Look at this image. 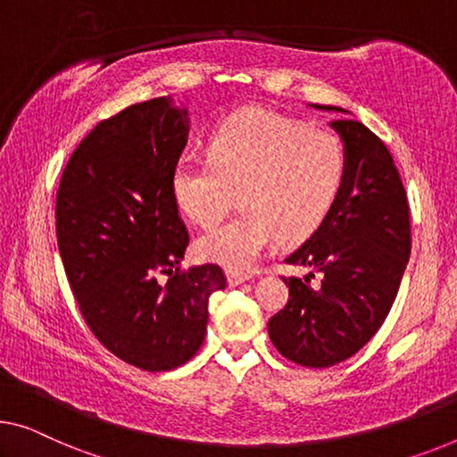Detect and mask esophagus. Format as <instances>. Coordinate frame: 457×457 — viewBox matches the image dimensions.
I'll list each match as a JSON object with an SVG mask.
<instances>
[{"mask_svg":"<svg viewBox=\"0 0 457 457\" xmlns=\"http://www.w3.org/2000/svg\"><path fill=\"white\" fill-rule=\"evenodd\" d=\"M250 281V275L246 272H237V270H228V283L229 287H237V285Z\"/></svg>","mask_w":457,"mask_h":457,"instance_id":"esophagus-1","label":"esophagus"}]
</instances>
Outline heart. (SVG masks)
<instances>
[{"instance_id": "obj_1", "label": "heart", "mask_w": 457, "mask_h": 457, "mask_svg": "<svg viewBox=\"0 0 457 457\" xmlns=\"http://www.w3.org/2000/svg\"><path fill=\"white\" fill-rule=\"evenodd\" d=\"M345 174V145L335 133L252 108L217 129L207 158L182 155L174 163L172 195L190 221L211 228L240 190L244 209L201 236L196 252L244 272L277 237L297 244L314 234L335 207Z\"/></svg>"}]
</instances>
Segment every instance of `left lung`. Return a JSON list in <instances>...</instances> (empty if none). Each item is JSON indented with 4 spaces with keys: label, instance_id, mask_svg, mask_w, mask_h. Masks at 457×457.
Returning <instances> with one entry per match:
<instances>
[{
    "label": "left lung",
    "instance_id": "8db88e82",
    "mask_svg": "<svg viewBox=\"0 0 457 457\" xmlns=\"http://www.w3.org/2000/svg\"><path fill=\"white\" fill-rule=\"evenodd\" d=\"M337 111V106H320ZM345 141L346 174L335 207L310 240L285 258L320 277H283L289 302L269 320L283 357L330 367L370 343L396 299L411 256V209L392 154L363 122H330Z\"/></svg>",
    "mask_w": 457,
    "mask_h": 457
}]
</instances>
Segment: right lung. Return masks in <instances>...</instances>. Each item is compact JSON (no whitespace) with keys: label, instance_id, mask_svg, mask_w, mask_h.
I'll return each mask as SVG.
<instances>
[{"label":"right lung","instance_id":"1","mask_svg":"<svg viewBox=\"0 0 457 457\" xmlns=\"http://www.w3.org/2000/svg\"><path fill=\"white\" fill-rule=\"evenodd\" d=\"M187 135V111L166 96L127 106L81 139L54 203L59 254L87 328L154 373L199 351L209 297L228 285L220 264L182 269L190 237L172 168Z\"/></svg>","mask_w":457,"mask_h":457}]
</instances>
